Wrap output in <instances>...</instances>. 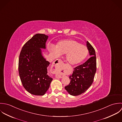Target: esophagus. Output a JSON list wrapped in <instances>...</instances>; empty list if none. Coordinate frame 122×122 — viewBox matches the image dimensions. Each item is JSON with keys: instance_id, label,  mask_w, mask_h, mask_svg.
<instances>
[{"instance_id": "obj_1", "label": "esophagus", "mask_w": 122, "mask_h": 122, "mask_svg": "<svg viewBox=\"0 0 122 122\" xmlns=\"http://www.w3.org/2000/svg\"><path fill=\"white\" fill-rule=\"evenodd\" d=\"M63 63V62L60 60H56L54 63H53V66L54 67H56V66H59V65ZM54 73H56V72L55 71H54ZM63 77V75H61V74H56V78H61Z\"/></svg>"}]
</instances>
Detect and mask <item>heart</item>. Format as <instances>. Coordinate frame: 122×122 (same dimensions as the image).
<instances>
[{
  "instance_id": "heart-1",
  "label": "heart",
  "mask_w": 122,
  "mask_h": 122,
  "mask_svg": "<svg viewBox=\"0 0 122 122\" xmlns=\"http://www.w3.org/2000/svg\"><path fill=\"white\" fill-rule=\"evenodd\" d=\"M49 52L54 56L66 54L67 61L71 65H77L82 62L88 54V48L73 40H66L59 42L56 47H49Z\"/></svg>"
}]
</instances>
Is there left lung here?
<instances>
[{
    "label": "left lung",
    "mask_w": 122,
    "mask_h": 122,
    "mask_svg": "<svg viewBox=\"0 0 122 122\" xmlns=\"http://www.w3.org/2000/svg\"><path fill=\"white\" fill-rule=\"evenodd\" d=\"M87 47L91 57L83 64L73 68V73L69 76L70 82L65 87L72 96H78L85 92L93 81L97 69L96 53L88 41Z\"/></svg>",
    "instance_id": "1"
}]
</instances>
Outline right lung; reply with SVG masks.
Segmentation results:
<instances>
[{
    "label": "right lung",
    "instance_id": "obj_1",
    "mask_svg": "<svg viewBox=\"0 0 122 122\" xmlns=\"http://www.w3.org/2000/svg\"><path fill=\"white\" fill-rule=\"evenodd\" d=\"M48 38L44 34H35L24 45L20 54V78L25 89L32 95H44L53 80L47 74L50 63L44 58L41 49H46Z\"/></svg>",
    "mask_w": 122,
    "mask_h": 122
}]
</instances>
